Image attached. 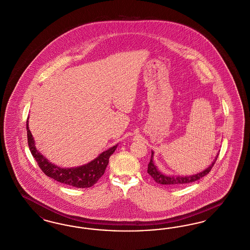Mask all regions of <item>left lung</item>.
Instances as JSON below:
<instances>
[{
    "mask_svg": "<svg viewBox=\"0 0 250 250\" xmlns=\"http://www.w3.org/2000/svg\"><path fill=\"white\" fill-rule=\"evenodd\" d=\"M219 156V153L217 154L215 160L212 162V164L210 165L208 168L197 173L195 175H191V176H185V177H181V176H167L165 174H163L159 170L157 169L156 166L154 165V162L152 160L153 158V151H151V157H150V163L148 165V173L150 177L155 180L157 183L159 184H163V185H172V186H179V185H182V184H187V183H190L193 181L200 180L201 178L207 176L210 172L211 168L213 167L214 164L216 163L217 158Z\"/></svg>",
    "mask_w": 250,
    "mask_h": 250,
    "instance_id": "obj_1",
    "label": "left lung"
}]
</instances>
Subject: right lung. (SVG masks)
<instances>
[{"label": "right lung", "instance_id": "add662e5", "mask_svg": "<svg viewBox=\"0 0 250 250\" xmlns=\"http://www.w3.org/2000/svg\"><path fill=\"white\" fill-rule=\"evenodd\" d=\"M29 120V119H28ZM27 136H28V144L30 152L33 158L39 165L42 171L48 176L51 179L57 180L60 183L70 185L76 188H89L92 187L97 181L103 176L105 169L109 164L110 156L116 150L117 145L110 148L109 150L103 151L100 155L89 162L86 165L70 167V168H62L56 165H53L47 160L42 154L37 150L33 137L29 128V122L27 121Z\"/></svg>", "mask_w": 250, "mask_h": 250}]
</instances>
